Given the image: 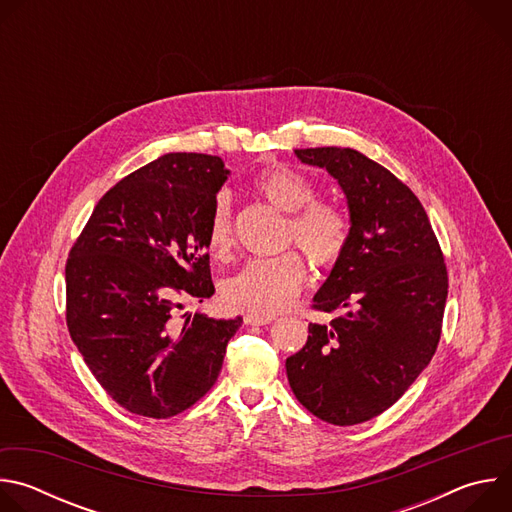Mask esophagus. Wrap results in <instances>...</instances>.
I'll list each match as a JSON object with an SVG mask.
<instances>
[{
  "label": "esophagus",
  "instance_id": "esophagus-1",
  "mask_svg": "<svg viewBox=\"0 0 512 512\" xmlns=\"http://www.w3.org/2000/svg\"><path fill=\"white\" fill-rule=\"evenodd\" d=\"M275 318L271 316H253V314H247L245 316V324H251V326H265V324H271Z\"/></svg>",
  "mask_w": 512,
  "mask_h": 512
}]
</instances>
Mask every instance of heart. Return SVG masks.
Wrapping results in <instances>:
<instances>
[{
	"instance_id": "heart-1",
	"label": "heart",
	"mask_w": 512,
	"mask_h": 512,
	"mask_svg": "<svg viewBox=\"0 0 512 512\" xmlns=\"http://www.w3.org/2000/svg\"><path fill=\"white\" fill-rule=\"evenodd\" d=\"M259 196L289 214L285 243H296L320 269H330L342 257L348 243L344 212L324 200H316V184L302 172L275 164L253 178ZM235 243L231 198L221 192L206 223V245L216 259H227ZM306 281V265L298 253L253 259L223 285V300L229 308L253 316H275L287 310L300 296Z\"/></svg>"
}]
</instances>
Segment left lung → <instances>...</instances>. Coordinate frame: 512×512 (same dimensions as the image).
I'll use <instances>...</instances> for the list:
<instances>
[{
	"instance_id": "8db88e82",
	"label": "left lung",
	"mask_w": 512,
	"mask_h": 512,
	"mask_svg": "<svg viewBox=\"0 0 512 512\" xmlns=\"http://www.w3.org/2000/svg\"><path fill=\"white\" fill-rule=\"evenodd\" d=\"M338 180L348 243L314 296L330 324H310L285 360L296 399L332 425L369 421L413 385L442 334L448 271L419 198L387 168L350 148L294 150Z\"/></svg>"
}]
</instances>
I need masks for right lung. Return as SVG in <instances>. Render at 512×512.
Masks as SVG:
<instances>
[{
	"label": "right lung",
	"mask_w": 512,
	"mask_h": 512,
	"mask_svg": "<svg viewBox=\"0 0 512 512\" xmlns=\"http://www.w3.org/2000/svg\"><path fill=\"white\" fill-rule=\"evenodd\" d=\"M206 154H166L117 182L66 261V326L123 409L168 419L202 399L243 318L184 314L214 294L206 223L229 178Z\"/></svg>",
	"instance_id": "obj_1"
}]
</instances>
